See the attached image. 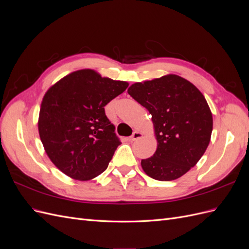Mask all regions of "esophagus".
Listing matches in <instances>:
<instances>
[{
	"label": "esophagus",
	"instance_id": "1",
	"mask_svg": "<svg viewBox=\"0 0 249 249\" xmlns=\"http://www.w3.org/2000/svg\"><path fill=\"white\" fill-rule=\"evenodd\" d=\"M141 137H142V134H141L140 132L135 131V132L133 133L132 136H131L130 140H132V141H135V140H137V139H139V138H141Z\"/></svg>",
	"mask_w": 249,
	"mask_h": 249
}]
</instances>
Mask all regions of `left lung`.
<instances>
[{
    "label": "left lung",
    "mask_w": 249,
    "mask_h": 249,
    "mask_svg": "<svg viewBox=\"0 0 249 249\" xmlns=\"http://www.w3.org/2000/svg\"><path fill=\"white\" fill-rule=\"evenodd\" d=\"M129 93L152 115L158 147L141 160L146 175L173 180L195 166L210 143L213 117L205 96L177 74L135 83Z\"/></svg>",
    "instance_id": "1"
}]
</instances>
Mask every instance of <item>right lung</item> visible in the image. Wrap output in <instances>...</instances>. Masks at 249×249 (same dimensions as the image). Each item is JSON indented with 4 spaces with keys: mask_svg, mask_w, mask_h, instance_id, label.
<instances>
[{
    "mask_svg": "<svg viewBox=\"0 0 249 249\" xmlns=\"http://www.w3.org/2000/svg\"><path fill=\"white\" fill-rule=\"evenodd\" d=\"M127 86L81 70L67 74L43 96L39 136L51 161L66 176L88 180L107 169L122 142L105 106Z\"/></svg>",
    "mask_w": 249,
    "mask_h": 249,
    "instance_id": "1",
    "label": "right lung"
}]
</instances>
